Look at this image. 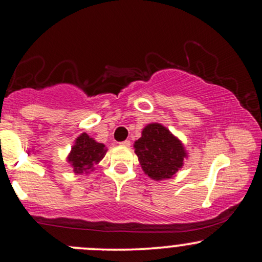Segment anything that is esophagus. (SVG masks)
<instances>
[{
    "mask_svg": "<svg viewBox=\"0 0 262 262\" xmlns=\"http://www.w3.org/2000/svg\"><path fill=\"white\" fill-rule=\"evenodd\" d=\"M121 145H122V146H125V148H129V146H130V141H129V140L122 141Z\"/></svg>",
    "mask_w": 262,
    "mask_h": 262,
    "instance_id": "34e87169",
    "label": "esophagus"
}]
</instances>
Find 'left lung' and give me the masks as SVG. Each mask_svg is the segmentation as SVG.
Instances as JSON below:
<instances>
[{
	"instance_id": "left-lung-1",
	"label": "left lung",
	"mask_w": 262,
	"mask_h": 262,
	"mask_svg": "<svg viewBox=\"0 0 262 262\" xmlns=\"http://www.w3.org/2000/svg\"><path fill=\"white\" fill-rule=\"evenodd\" d=\"M134 149L141 169L155 181L171 179L187 158L181 141L159 123H150L143 129Z\"/></svg>"
}]
</instances>
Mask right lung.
<instances>
[{
    "instance_id": "1",
    "label": "right lung",
    "mask_w": 262,
    "mask_h": 262,
    "mask_svg": "<svg viewBox=\"0 0 262 262\" xmlns=\"http://www.w3.org/2000/svg\"><path fill=\"white\" fill-rule=\"evenodd\" d=\"M107 149L102 143H97L93 138L82 133L75 140L74 146L71 148L68 156V162L73 166L75 173H87L93 170V166L97 165L106 155Z\"/></svg>"
}]
</instances>
